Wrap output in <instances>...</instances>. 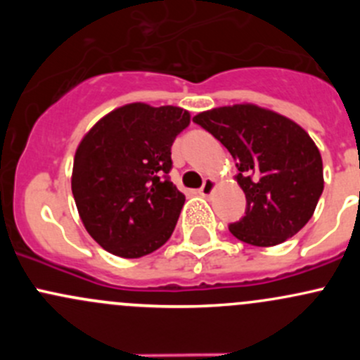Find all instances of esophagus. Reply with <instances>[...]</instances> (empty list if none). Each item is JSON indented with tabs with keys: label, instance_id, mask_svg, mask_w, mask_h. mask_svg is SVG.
<instances>
[{
	"label": "esophagus",
	"instance_id": "1",
	"mask_svg": "<svg viewBox=\"0 0 360 360\" xmlns=\"http://www.w3.org/2000/svg\"><path fill=\"white\" fill-rule=\"evenodd\" d=\"M214 188H216V181H214L212 177H207V179L203 181L202 188L198 191H200L202 197H209V195L214 191Z\"/></svg>",
	"mask_w": 360,
	"mask_h": 360
}]
</instances>
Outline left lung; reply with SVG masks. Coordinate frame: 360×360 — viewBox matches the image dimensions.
I'll use <instances>...</instances> for the list:
<instances>
[{
  "instance_id": "1",
  "label": "left lung",
  "mask_w": 360,
  "mask_h": 360,
  "mask_svg": "<svg viewBox=\"0 0 360 360\" xmlns=\"http://www.w3.org/2000/svg\"><path fill=\"white\" fill-rule=\"evenodd\" d=\"M193 122L212 134L237 162L245 216L233 237L256 248L282 244L314 216L324 190L319 148L297 123L278 112L233 104L198 112Z\"/></svg>"
}]
</instances>
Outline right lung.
I'll return each mask as SVG.
<instances>
[{
    "label": "right lung",
    "mask_w": 360,
    "mask_h": 360,
    "mask_svg": "<svg viewBox=\"0 0 360 360\" xmlns=\"http://www.w3.org/2000/svg\"><path fill=\"white\" fill-rule=\"evenodd\" d=\"M190 125L177 106L132 103L108 112L79 143L71 190L83 226L115 256L143 257L172 235L184 205L170 148Z\"/></svg>",
    "instance_id": "1"
}]
</instances>
